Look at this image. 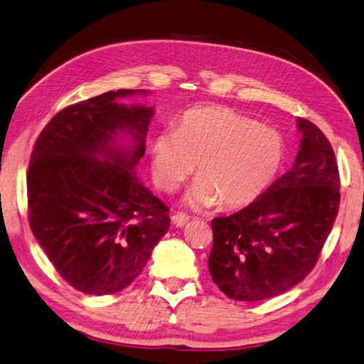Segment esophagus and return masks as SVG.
I'll return each mask as SVG.
<instances>
[{"label": "esophagus", "instance_id": "obj_1", "mask_svg": "<svg viewBox=\"0 0 364 364\" xmlns=\"http://www.w3.org/2000/svg\"><path fill=\"white\" fill-rule=\"evenodd\" d=\"M188 220H190V218L185 215V213H176V215L173 216V224L176 227H181V228L187 225Z\"/></svg>", "mask_w": 364, "mask_h": 364}]
</instances>
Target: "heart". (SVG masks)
<instances>
[{
	"instance_id": "heart-1",
	"label": "heart",
	"mask_w": 364,
	"mask_h": 364,
	"mask_svg": "<svg viewBox=\"0 0 364 364\" xmlns=\"http://www.w3.org/2000/svg\"><path fill=\"white\" fill-rule=\"evenodd\" d=\"M286 144L277 129L223 106L183 114L176 132L157 136L151 170L156 183L174 191L196 166L198 179L183 198L193 210L220 202L227 210L258 199L284 162Z\"/></svg>"
}]
</instances>
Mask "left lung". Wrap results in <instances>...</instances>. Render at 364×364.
<instances>
[{
    "instance_id": "1",
    "label": "left lung",
    "mask_w": 364,
    "mask_h": 364,
    "mask_svg": "<svg viewBox=\"0 0 364 364\" xmlns=\"http://www.w3.org/2000/svg\"><path fill=\"white\" fill-rule=\"evenodd\" d=\"M299 149L290 170L250 205L211 220L208 269L237 301L278 296L315 267L340 207V174L321 129L296 119Z\"/></svg>"
}]
</instances>
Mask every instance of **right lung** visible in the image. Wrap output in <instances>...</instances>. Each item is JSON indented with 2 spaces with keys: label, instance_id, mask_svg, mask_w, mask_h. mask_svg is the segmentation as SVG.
I'll return each mask as SVG.
<instances>
[{
  "label": "right lung",
  "instance_id": "add662e5",
  "mask_svg": "<svg viewBox=\"0 0 364 364\" xmlns=\"http://www.w3.org/2000/svg\"><path fill=\"white\" fill-rule=\"evenodd\" d=\"M119 90L61 109L35 141L28 171L32 233L60 277L87 295L128 287L170 228L168 207L136 174L153 106Z\"/></svg>",
  "mask_w": 364,
  "mask_h": 364
}]
</instances>
